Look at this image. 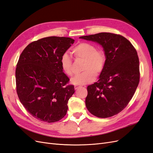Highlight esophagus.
I'll return each instance as SVG.
<instances>
[{
	"instance_id": "esophagus-1",
	"label": "esophagus",
	"mask_w": 153,
	"mask_h": 153,
	"mask_svg": "<svg viewBox=\"0 0 153 153\" xmlns=\"http://www.w3.org/2000/svg\"><path fill=\"white\" fill-rule=\"evenodd\" d=\"M80 87H81V86H75V90H77L78 89V88H80Z\"/></svg>"
}]
</instances>
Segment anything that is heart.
<instances>
[{
	"mask_svg": "<svg viewBox=\"0 0 153 153\" xmlns=\"http://www.w3.org/2000/svg\"><path fill=\"white\" fill-rule=\"evenodd\" d=\"M72 53L77 58L84 60L83 71L80 75L71 78V83L74 85H83L93 81L96 75L102 72L106 62L105 55L101 50L96 49L94 45L89 43H81L72 49ZM62 71L71 75L72 61L68 53H64L60 60Z\"/></svg>",
	"mask_w": 153,
	"mask_h": 153,
	"instance_id": "b5f03b06",
	"label": "heart"
}]
</instances>
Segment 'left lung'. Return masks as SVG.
<instances>
[{"instance_id":"8db88e82","label":"left lung","mask_w":153,"mask_h":153,"mask_svg":"<svg viewBox=\"0 0 153 153\" xmlns=\"http://www.w3.org/2000/svg\"><path fill=\"white\" fill-rule=\"evenodd\" d=\"M80 38L100 45L106 57L98 81L87 87L86 107L98 117H112L126 107L139 83V60L137 51L124 37L109 32Z\"/></svg>"}]
</instances>
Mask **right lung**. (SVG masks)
<instances>
[{"mask_svg": "<svg viewBox=\"0 0 153 153\" xmlns=\"http://www.w3.org/2000/svg\"><path fill=\"white\" fill-rule=\"evenodd\" d=\"M75 40L51 36L32 42L21 53L16 68V92L22 104L41 121L57 122L65 116L75 92L60 63Z\"/></svg>", "mask_w": 153, "mask_h": 153, "instance_id": "right-lung-1", "label": "right lung"}]
</instances>
